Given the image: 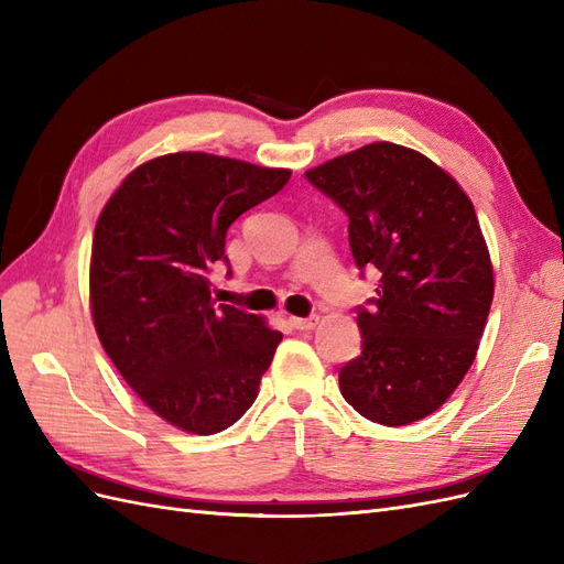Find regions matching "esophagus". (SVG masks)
Listing matches in <instances>:
<instances>
[{
    "mask_svg": "<svg viewBox=\"0 0 564 564\" xmlns=\"http://www.w3.org/2000/svg\"><path fill=\"white\" fill-rule=\"evenodd\" d=\"M289 324H292V327L299 329V332H308V329L317 327L319 317L317 315H311V317H289Z\"/></svg>",
    "mask_w": 564,
    "mask_h": 564,
    "instance_id": "obj_1",
    "label": "esophagus"
}]
</instances>
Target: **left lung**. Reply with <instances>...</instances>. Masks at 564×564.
Returning a JSON list of instances; mask_svg holds the SVG:
<instances>
[{
    "label": "left lung",
    "instance_id": "8db88e82",
    "mask_svg": "<svg viewBox=\"0 0 564 564\" xmlns=\"http://www.w3.org/2000/svg\"><path fill=\"white\" fill-rule=\"evenodd\" d=\"M305 178L348 214L357 268L381 270L371 311H357L362 352L340 369V395L373 423L425 419L468 373L494 299L473 202L433 160L388 141Z\"/></svg>",
    "mask_w": 564,
    "mask_h": 564
}]
</instances>
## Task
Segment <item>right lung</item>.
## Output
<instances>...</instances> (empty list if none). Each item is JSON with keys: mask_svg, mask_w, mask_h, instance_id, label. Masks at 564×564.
<instances>
[{"mask_svg": "<svg viewBox=\"0 0 564 564\" xmlns=\"http://www.w3.org/2000/svg\"><path fill=\"white\" fill-rule=\"evenodd\" d=\"M292 172L207 152L139 164L98 216L89 265L94 327L122 379L191 435L240 419L282 334L235 305H214L209 270L237 216L280 193Z\"/></svg>", "mask_w": 564, "mask_h": 564, "instance_id": "obj_1", "label": "right lung"}]
</instances>
